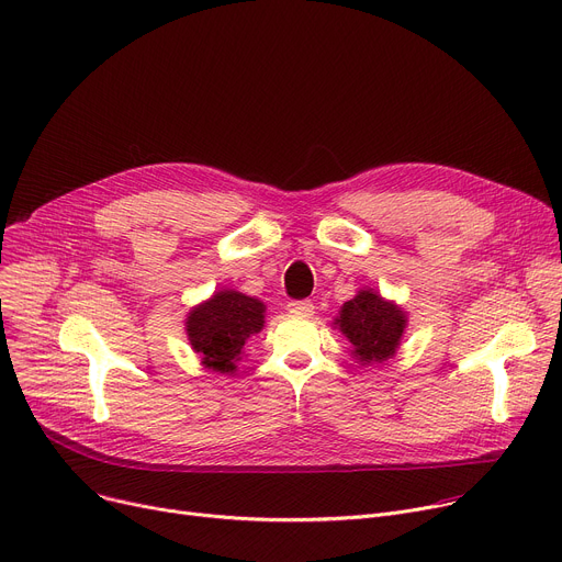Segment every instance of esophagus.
Masks as SVG:
<instances>
[{
  "label": "esophagus",
  "mask_w": 562,
  "mask_h": 562,
  "mask_svg": "<svg viewBox=\"0 0 562 562\" xmlns=\"http://www.w3.org/2000/svg\"><path fill=\"white\" fill-rule=\"evenodd\" d=\"M288 311L294 313V315H313L315 306H313V301H308V299L306 301H290Z\"/></svg>",
  "instance_id": "obj_1"
}]
</instances>
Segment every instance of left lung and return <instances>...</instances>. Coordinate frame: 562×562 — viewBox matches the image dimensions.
<instances>
[{"mask_svg":"<svg viewBox=\"0 0 562 562\" xmlns=\"http://www.w3.org/2000/svg\"><path fill=\"white\" fill-rule=\"evenodd\" d=\"M335 324L353 344L356 360L373 364L394 358L407 326V315L378 292L360 290L341 306Z\"/></svg>","mask_w":562,"mask_h":562,"instance_id":"1","label":"left lung"}]
</instances>
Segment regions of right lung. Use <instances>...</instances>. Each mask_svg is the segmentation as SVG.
<instances>
[{
	"mask_svg": "<svg viewBox=\"0 0 562 562\" xmlns=\"http://www.w3.org/2000/svg\"><path fill=\"white\" fill-rule=\"evenodd\" d=\"M263 301L236 290L215 292L187 317V335L206 369L232 373L247 339L266 324Z\"/></svg>",
	"mask_w": 562,
	"mask_h": 562,
	"instance_id": "obj_1",
	"label": "right lung"
}]
</instances>
